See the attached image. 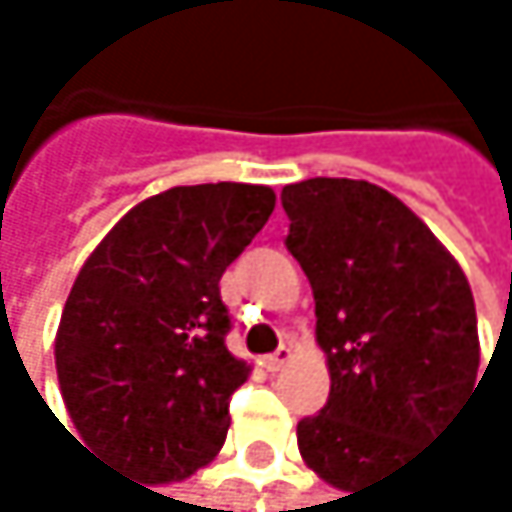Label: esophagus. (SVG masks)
<instances>
[{"label":"esophagus","instance_id":"esophagus-1","mask_svg":"<svg viewBox=\"0 0 512 512\" xmlns=\"http://www.w3.org/2000/svg\"><path fill=\"white\" fill-rule=\"evenodd\" d=\"M288 362H291V347H288V344H282L276 353H270V356H264V359H261V365H264L267 371H279V368H282V365H288Z\"/></svg>","mask_w":512,"mask_h":512}]
</instances>
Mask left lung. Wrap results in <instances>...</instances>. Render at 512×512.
Here are the masks:
<instances>
[{
  "instance_id": "1",
  "label": "left lung",
  "mask_w": 512,
  "mask_h": 512,
  "mask_svg": "<svg viewBox=\"0 0 512 512\" xmlns=\"http://www.w3.org/2000/svg\"><path fill=\"white\" fill-rule=\"evenodd\" d=\"M282 208L331 375L322 411L298 424V448L319 479L356 495L421 455L473 393V291L430 227L384 187L310 178L282 190Z\"/></svg>"
}]
</instances>
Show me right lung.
Instances as JSON below:
<instances>
[{
  "instance_id": "1",
  "label": "right lung",
  "mask_w": 512,
  "mask_h": 512,
  "mask_svg": "<svg viewBox=\"0 0 512 512\" xmlns=\"http://www.w3.org/2000/svg\"><path fill=\"white\" fill-rule=\"evenodd\" d=\"M258 184L171 187L137 202L82 264L54 338L70 418L107 467L181 482L221 451L248 365L227 350L221 276L264 230Z\"/></svg>"
}]
</instances>
